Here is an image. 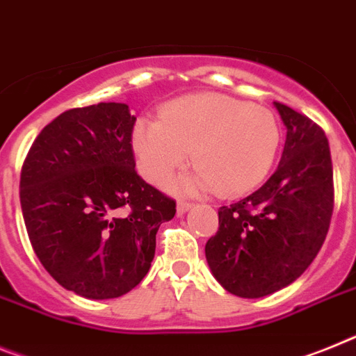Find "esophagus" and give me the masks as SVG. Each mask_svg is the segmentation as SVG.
Masks as SVG:
<instances>
[{"instance_id":"1","label":"esophagus","mask_w":356,"mask_h":356,"mask_svg":"<svg viewBox=\"0 0 356 356\" xmlns=\"http://www.w3.org/2000/svg\"><path fill=\"white\" fill-rule=\"evenodd\" d=\"M191 207H193V203L184 202V200H181V202H178V205H176V212H178V216H181V214H185V212L189 211Z\"/></svg>"}]
</instances>
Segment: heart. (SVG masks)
Segmentation results:
<instances>
[{
  "instance_id": "1",
  "label": "heart",
  "mask_w": 356,
  "mask_h": 356,
  "mask_svg": "<svg viewBox=\"0 0 356 356\" xmlns=\"http://www.w3.org/2000/svg\"><path fill=\"white\" fill-rule=\"evenodd\" d=\"M131 144L138 171L151 184H163L193 151L198 169L178 187L187 193L218 189L223 198H238L270 172L281 127L270 109L221 93H200L169 102L160 120H138Z\"/></svg>"
}]
</instances>
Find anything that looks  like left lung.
Here are the masks:
<instances>
[{"label": "left lung", "instance_id": "left-lung-1", "mask_svg": "<svg viewBox=\"0 0 356 356\" xmlns=\"http://www.w3.org/2000/svg\"><path fill=\"white\" fill-rule=\"evenodd\" d=\"M286 126L281 162L266 184L218 211L220 229L205 245L216 281L257 299L302 275L318 254L333 214L330 144L314 120L273 102Z\"/></svg>", "mask_w": 356, "mask_h": 356}]
</instances>
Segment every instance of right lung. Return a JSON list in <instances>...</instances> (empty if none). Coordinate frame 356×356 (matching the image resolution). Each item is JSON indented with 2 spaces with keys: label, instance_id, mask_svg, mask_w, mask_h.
<instances>
[{
  "label": "right lung",
  "instance_id": "obj_1",
  "mask_svg": "<svg viewBox=\"0 0 356 356\" xmlns=\"http://www.w3.org/2000/svg\"><path fill=\"white\" fill-rule=\"evenodd\" d=\"M129 106L68 109L42 127L21 169L19 198L41 265L66 290L115 299L151 268L176 202L135 171ZM126 210V213H122Z\"/></svg>",
  "mask_w": 356,
  "mask_h": 356
}]
</instances>
